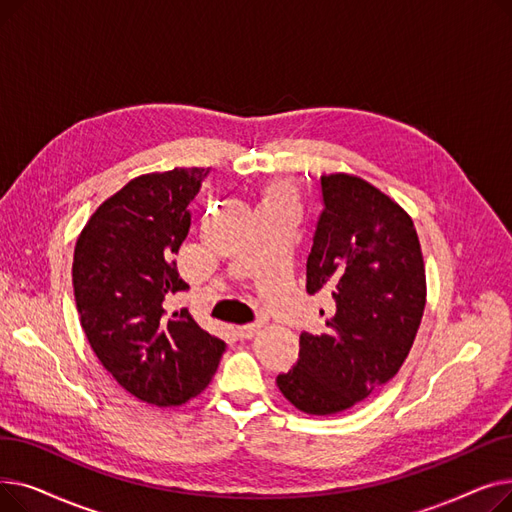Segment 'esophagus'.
I'll return each mask as SVG.
<instances>
[{"label": "esophagus", "instance_id": "34e87169", "mask_svg": "<svg viewBox=\"0 0 512 512\" xmlns=\"http://www.w3.org/2000/svg\"><path fill=\"white\" fill-rule=\"evenodd\" d=\"M259 330H261L259 324H247V326H238L236 334H238V338H253Z\"/></svg>", "mask_w": 512, "mask_h": 512}]
</instances>
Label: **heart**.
Instances as JSON below:
<instances>
[{
    "label": "heart",
    "instance_id": "b5f03b06",
    "mask_svg": "<svg viewBox=\"0 0 512 512\" xmlns=\"http://www.w3.org/2000/svg\"><path fill=\"white\" fill-rule=\"evenodd\" d=\"M261 205H263V209H280V207L297 209V205H299L297 188H294L286 180L265 182L261 186Z\"/></svg>",
    "mask_w": 512,
    "mask_h": 512
}]
</instances>
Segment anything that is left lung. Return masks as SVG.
<instances>
[{
	"instance_id": "obj_1",
	"label": "left lung",
	"mask_w": 512,
	"mask_h": 512,
	"mask_svg": "<svg viewBox=\"0 0 512 512\" xmlns=\"http://www.w3.org/2000/svg\"><path fill=\"white\" fill-rule=\"evenodd\" d=\"M324 211L307 259V292L332 290L324 334H301L299 361L278 375L309 415L355 407L405 363L425 309V265L409 213L353 174L321 176Z\"/></svg>"
}]
</instances>
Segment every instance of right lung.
<instances>
[{
  "label": "right lung",
  "instance_id": "obj_1",
  "mask_svg": "<svg viewBox=\"0 0 512 512\" xmlns=\"http://www.w3.org/2000/svg\"><path fill=\"white\" fill-rule=\"evenodd\" d=\"M207 172L132 178L97 207L74 247V299L93 353L126 392L155 407L201 394L226 351L186 309H164L168 294L188 288L174 255Z\"/></svg>",
  "mask_w": 512,
  "mask_h": 512
}]
</instances>
